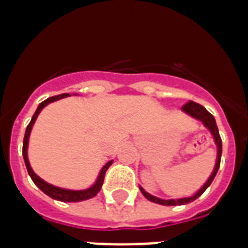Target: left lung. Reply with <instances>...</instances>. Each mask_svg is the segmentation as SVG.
Masks as SVG:
<instances>
[{"label": "left lung", "mask_w": 248, "mask_h": 248, "mask_svg": "<svg viewBox=\"0 0 248 248\" xmlns=\"http://www.w3.org/2000/svg\"><path fill=\"white\" fill-rule=\"evenodd\" d=\"M183 112L186 113L188 116H190L192 118H194V120L202 122V124H203L204 127L207 128L208 131H210V134L212 135V138H214V141H215L216 144V151H217L215 167H214V170H212L211 175H210V177L206 180V183H204V184L202 185V186H201V188L198 189L194 194H193V196L183 197V198H176V200H163V198H158V197L152 196L151 193L145 192L141 186H139L140 192L143 193V196L145 197L147 200H149L151 202H155V203L163 204V206H177V204L180 206V204L190 203V202H193L194 200H197V198L202 196L204 190L211 185L212 180L215 179L216 173H217V170H219L220 167V159H221L223 144H221V138H220L219 128H217V126H216V121L215 118H214V116H212L211 113L208 112L207 109L203 108L201 104H197V103H194V101H189V103H186V104L183 107Z\"/></svg>", "instance_id": "left-lung-1"}]
</instances>
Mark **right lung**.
I'll return each instance as SVG.
<instances>
[{
  "mask_svg": "<svg viewBox=\"0 0 248 248\" xmlns=\"http://www.w3.org/2000/svg\"><path fill=\"white\" fill-rule=\"evenodd\" d=\"M73 95H77V93H73ZM71 96L69 93H62V95H56V96L48 97L45 101H42L38 107H37L36 112L33 114L32 120L29 122V124L27 126V130H25V135H24V141H23V157H24V162H25V167L28 170V173L31 179L33 180V183L38 186V188L45 193V194H47L48 197H51L52 200L56 201H62V202H81V201H86L90 200V198H93L97 194V193L100 192L101 185L104 183V176L105 172H107V170L109 169V166L112 165L113 161H109V162L105 163L103 167H101L100 172L97 175L96 180L93 183L91 186L86 189H79V190H73V189H67V188H60V186H56V185H52L47 181H45L44 179H41L38 175H37L33 169L31 167V163H29L28 159V144H29V136H31V131H32L33 124L36 122L37 117L41 113V110L48 105L50 103H54L56 100H60V99H63V97Z\"/></svg>",
  "mask_w": 248,
  "mask_h": 248,
  "instance_id": "add662e5",
  "label": "right lung"
}]
</instances>
